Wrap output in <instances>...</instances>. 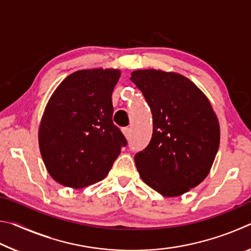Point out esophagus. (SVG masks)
Returning <instances> with one entry per match:
<instances>
[{
    "mask_svg": "<svg viewBox=\"0 0 251 251\" xmlns=\"http://www.w3.org/2000/svg\"><path fill=\"white\" fill-rule=\"evenodd\" d=\"M123 134L125 135L126 138H129L130 137V128H129V127H124V128H123Z\"/></svg>",
    "mask_w": 251,
    "mask_h": 251,
    "instance_id": "obj_1",
    "label": "esophagus"
}]
</instances>
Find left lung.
<instances>
[{
  "mask_svg": "<svg viewBox=\"0 0 251 251\" xmlns=\"http://www.w3.org/2000/svg\"><path fill=\"white\" fill-rule=\"evenodd\" d=\"M130 80L152 114V135L135 155L142 179L157 193L175 197L205 179L218 151L217 116L205 94L176 73L142 70Z\"/></svg>",
  "mask_w": 251,
  "mask_h": 251,
  "instance_id": "left-lung-1",
  "label": "left lung"
}]
</instances>
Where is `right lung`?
<instances>
[{
  "label": "right lung",
  "instance_id": "obj_1",
  "mask_svg": "<svg viewBox=\"0 0 251 251\" xmlns=\"http://www.w3.org/2000/svg\"><path fill=\"white\" fill-rule=\"evenodd\" d=\"M120 76L118 70L75 72L50 96L39 144L48 172L59 184L76 189L104 179L127 145L112 120Z\"/></svg>",
  "mask_w": 251,
  "mask_h": 251
}]
</instances>
